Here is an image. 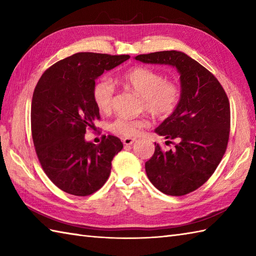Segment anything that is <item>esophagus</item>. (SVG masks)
I'll return each mask as SVG.
<instances>
[{
	"mask_svg": "<svg viewBox=\"0 0 256 256\" xmlns=\"http://www.w3.org/2000/svg\"><path fill=\"white\" fill-rule=\"evenodd\" d=\"M134 142H135V138H123V144L124 145H132Z\"/></svg>",
	"mask_w": 256,
	"mask_h": 256,
	"instance_id": "34e87169",
	"label": "esophagus"
}]
</instances>
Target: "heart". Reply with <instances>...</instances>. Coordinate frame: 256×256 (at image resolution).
Wrapping results in <instances>:
<instances>
[{"label": "heart", "mask_w": 256, "mask_h": 256, "mask_svg": "<svg viewBox=\"0 0 256 256\" xmlns=\"http://www.w3.org/2000/svg\"><path fill=\"white\" fill-rule=\"evenodd\" d=\"M121 81L142 98L143 106L152 116L167 118L176 110L182 98V90L174 81H167L160 72L148 67H134L125 72ZM114 84L110 79L100 78L92 88V98L101 112L112 108ZM148 125L145 118H118L110 125V131L121 136L131 138Z\"/></svg>", "instance_id": "obj_1"}]
</instances>
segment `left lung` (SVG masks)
<instances>
[{
	"label": "left lung",
	"instance_id": "obj_1",
	"mask_svg": "<svg viewBox=\"0 0 256 256\" xmlns=\"http://www.w3.org/2000/svg\"><path fill=\"white\" fill-rule=\"evenodd\" d=\"M144 64H170L180 74L182 98L177 108L155 132L175 148L145 162L150 182L170 196H184L208 180L224 157L230 133V103L208 69L182 52L166 50L135 57Z\"/></svg>",
	"mask_w": 256,
	"mask_h": 256
}]
</instances>
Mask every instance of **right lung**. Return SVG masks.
<instances>
[{"label": "right lung", "instance_id": "right-lung-1", "mask_svg": "<svg viewBox=\"0 0 256 256\" xmlns=\"http://www.w3.org/2000/svg\"><path fill=\"white\" fill-rule=\"evenodd\" d=\"M128 58L77 52L52 64L38 80L30 111L32 142L42 170L64 192L89 196L110 176L113 157L123 148L121 140L108 135L96 145L84 134L100 120L92 98L96 79Z\"/></svg>", "mask_w": 256, "mask_h": 256}]
</instances>
